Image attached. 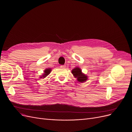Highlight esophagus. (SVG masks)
I'll list each match as a JSON object with an SVG mask.
<instances>
[{
	"label": "esophagus",
	"mask_w": 132,
	"mask_h": 132,
	"mask_svg": "<svg viewBox=\"0 0 132 132\" xmlns=\"http://www.w3.org/2000/svg\"><path fill=\"white\" fill-rule=\"evenodd\" d=\"M61 68H64L66 67V66H65V65H61Z\"/></svg>",
	"instance_id": "34e87169"
}]
</instances>
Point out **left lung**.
<instances>
[{"label": "left lung", "instance_id": "8db88e82", "mask_svg": "<svg viewBox=\"0 0 132 132\" xmlns=\"http://www.w3.org/2000/svg\"><path fill=\"white\" fill-rule=\"evenodd\" d=\"M71 72L73 75L75 77L77 78L78 81L80 82H85L87 79V76L82 73L81 70L79 67H76L72 69Z\"/></svg>", "mask_w": 132, "mask_h": 132}]
</instances>
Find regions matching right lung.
I'll return each instance as SVG.
<instances>
[{
    "label": "right lung",
    "instance_id": "obj_1",
    "mask_svg": "<svg viewBox=\"0 0 132 132\" xmlns=\"http://www.w3.org/2000/svg\"><path fill=\"white\" fill-rule=\"evenodd\" d=\"M51 71V69L50 68L46 69L45 71H44L45 73L43 74V75L42 76V77H40V78H46L47 77V76H48L50 73Z\"/></svg>",
    "mask_w": 132,
    "mask_h": 132
}]
</instances>
